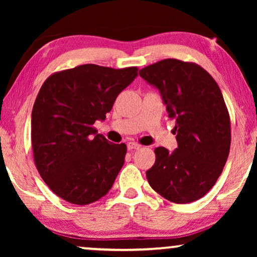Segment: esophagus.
Returning a JSON list of instances; mask_svg holds the SVG:
<instances>
[{"label":"esophagus","instance_id":"obj_1","mask_svg":"<svg viewBox=\"0 0 257 257\" xmlns=\"http://www.w3.org/2000/svg\"><path fill=\"white\" fill-rule=\"evenodd\" d=\"M142 145H139V144L137 143H127V150H139Z\"/></svg>","mask_w":257,"mask_h":257}]
</instances>
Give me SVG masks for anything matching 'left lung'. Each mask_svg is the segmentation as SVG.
<instances>
[{
	"label": "left lung",
	"instance_id": "8db88e82",
	"mask_svg": "<svg viewBox=\"0 0 257 257\" xmlns=\"http://www.w3.org/2000/svg\"><path fill=\"white\" fill-rule=\"evenodd\" d=\"M175 119L178 149L157 147L151 187L174 203L199 200L215 185L230 149V118L217 83L201 66L167 58L139 71Z\"/></svg>",
	"mask_w": 257,
	"mask_h": 257
}]
</instances>
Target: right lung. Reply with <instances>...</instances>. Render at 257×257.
<instances>
[{
  "mask_svg": "<svg viewBox=\"0 0 257 257\" xmlns=\"http://www.w3.org/2000/svg\"><path fill=\"white\" fill-rule=\"evenodd\" d=\"M137 75V66L84 64L45 79L31 113V144L38 173L59 198L83 206L111 189L126 145L97 135L93 124L104 120Z\"/></svg>",
  "mask_w": 257,
  "mask_h": 257,
  "instance_id": "1",
  "label": "right lung"
}]
</instances>
